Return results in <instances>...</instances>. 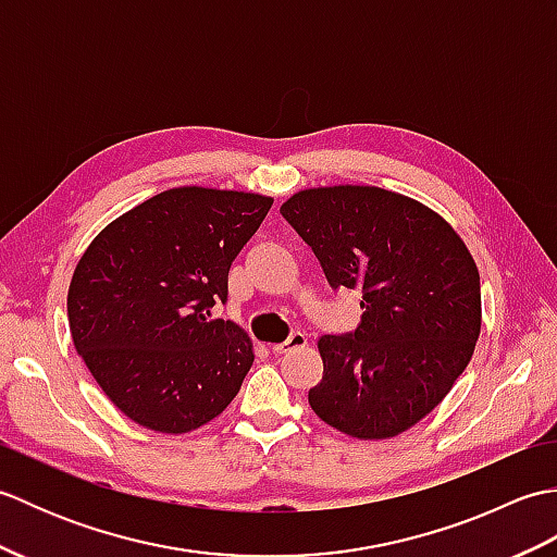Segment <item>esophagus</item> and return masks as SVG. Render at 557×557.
Returning <instances> with one entry per match:
<instances>
[{
	"label": "esophagus",
	"instance_id": "34e87169",
	"mask_svg": "<svg viewBox=\"0 0 557 557\" xmlns=\"http://www.w3.org/2000/svg\"><path fill=\"white\" fill-rule=\"evenodd\" d=\"M306 345H309V339H306L304 333H294L287 342H280V345H272V354L275 357H282V354H289L294 349H304Z\"/></svg>",
	"mask_w": 557,
	"mask_h": 557
}]
</instances>
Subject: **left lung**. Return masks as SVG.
Returning <instances> with one entry per match:
<instances>
[{"label":"left lung","instance_id":"8db88e82","mask_svg":"<svg viewBox=\"0 0 557 557\" xmlns=\"http://www.w3.org/2000/svg\"><path fill=\"white\" fill-rule=\"evenodd\" d=\"M330 287L361 289L351 335H323L309 405L359 441L409 431L465 373L481 333L474 256L443 215L381 186H313L280 208Z\"/></svg>","mask_w":557,"mask_h":557}]
</instances>
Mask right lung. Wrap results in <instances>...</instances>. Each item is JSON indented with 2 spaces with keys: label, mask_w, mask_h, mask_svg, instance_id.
Here are the masks:
<instances>
[{
  "label": "right lung",
  "mask_w": 557,
  "mask_h": 557,
  "mask_svg": "<svg viewBox=\"0 0 557 557\" xmlns=\"http://www.w3.org/2000/svg\"><path fill=\"white\" fill-rule=\"evenodd\" d=\"M272 196L174 186L112 220L78 258L66 311L74 347L112 405L164 435L227 409L256 351L246 330L210 321L236 253Z\"/></svg>",
  "instance_id": "obj_1"
}]
</instances>
